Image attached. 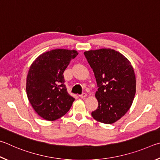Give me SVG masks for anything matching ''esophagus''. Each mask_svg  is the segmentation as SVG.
I'll list each match as a JSON object with an SVG mask.
<instances>
[{"label": "esophagus", "instance_id": "1", "mask_svg": "<svg viewBox=\"0 0 160 160\" xmlns=\"http://www.w3.org/2000/svg\"><path fill=\"white\" fill-rule=\"evenodd\" d=\"M86 96H87V95H86V93H83L82 95H79V97L81 98H85L86 97Z\"/></svg>", "mask_w": 160, "mask_h": 160}]
</instances>
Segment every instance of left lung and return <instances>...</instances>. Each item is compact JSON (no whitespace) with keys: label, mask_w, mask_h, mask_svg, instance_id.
<instances>
[{"label":"left lung","mask_w":160,"mask_h":160,"mask_svg":"<svg viewBox=\"0 0 160 160\" xmlns=\"http://www.w3.org/2000/svg\"><path fill=\"white\" fill-rule=\"evenodd\" d=\"M96 77L98 107L91 115L96 121L110 124L129 110L136 94V82L131 62L122 53L110 48L84 52Z\"/></svg>","instance_id":"1"}]
</instances>
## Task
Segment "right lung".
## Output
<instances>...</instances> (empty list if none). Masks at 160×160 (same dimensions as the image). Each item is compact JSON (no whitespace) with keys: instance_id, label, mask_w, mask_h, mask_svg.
<instances>
[{"instance_id":"add662e5","label":"right lung","mask_w":160,"mask_h":160,"mask_svg":"<svg viewBox=\"0 0 160 160\" xmlns=\"http://www.w3.org/2000/svg\"><path fill=\"white\" fill-rule=\"evenodd\" d=\"M77 55L74 50H52L39 55L30 66L26 83L27 98L43 119H60L72 107L74 98L67 93L63 73Z\"/></svg>"}]
</instances>
